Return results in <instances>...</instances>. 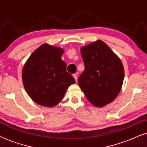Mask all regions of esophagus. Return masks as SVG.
<instances>
[{
	"instance_id": "34e87169",
	"label": "esophagus",
	"mask_w": 147,
	"mask_h": 147,
	"mask_svg": "<svg viewBox=\"0 0 147 147\" xmlns=\"http://www.w3.org/2000/svg\"><path fill=\"white\" fill-rule=\"evenodd\" d=\"M73 77H74V79H75V80H76V82H77V80H78V76H77V74H73Z\"/></svg>"
}]
</instances>
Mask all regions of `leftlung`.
I'll return each mask as SVG.
<instances>
[{"label": "left lung", "instance_id": "obj_1", "mask_svg": "<svg viewBox=\"0 0 147 147\" xmlns=\"http://www.w3.org/2000/svg\"><path fill=\"white\" fill-rule=\"evenodd\" d=\"M85 69L78 84L88 101L96 107L113 102L121 90L124 69L121 60L101 40L81 47Z\"/></svg>", "mask_w": 147, "mask_h": 147}]
</instances>
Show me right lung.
<instances>
[{"label": "right lung", "mask_w": 147, "mask_h": 147, "mask_svg": "<svg viewBox=\"0 0 147 147\" xmlns=\"http://www.w3.org/2000/svg\"><path fill=\"white\" fill-rule=\"evenodd\" d=\"M62 48L44 43L34 51L23 66L22 80L28 95L35 103L53 107L63 99L76 81L66 71Z\"/></svg>", "instance_id": "1"}]
</instances>
